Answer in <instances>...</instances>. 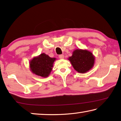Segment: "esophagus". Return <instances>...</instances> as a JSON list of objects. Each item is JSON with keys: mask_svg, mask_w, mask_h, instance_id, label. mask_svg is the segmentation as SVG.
Returning <instances> with one entry per match:
<instances>
[{"mask_svg": "<svg viewBox=\"0 0 121 121\" xmlns=\"http://www.w3.org/2000/svg\"><path fill=\"white\" fill-rule=\"evenodd\" d=\"M58 57L60 59H63L64 58V55H59V56H58Z\"/></svg>", "mask_w": 121, "mask_h": 121, "instance_id": "34e87169", "label": "esophagus"}]
</instances>
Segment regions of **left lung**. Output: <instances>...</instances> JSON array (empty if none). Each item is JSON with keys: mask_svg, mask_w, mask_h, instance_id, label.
<instances>
[{"mask_svg": "<svg viewBox=\"0 0 121 121\" xmlns=\"http://www.w3.org/2000/svg\"><path fill=\"white\" fill-rule=\"evenodd\" d=\"M73 67L79 73H84L89 71L94 66L95 58L92 52L86 50L77 49L69 57Z\"/></svg>", "mask_w": 121, "mask_h": 121, "instance_id": "1", "label": "left lung"}]
</instances>
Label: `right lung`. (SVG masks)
<instances>
[{
  "label": "right lung",
  "mask_w": 121,
  "mask_h": 121,
  "mask_svg": "<svg viewBox=\"0 0 121 121\" xmlns=\"http://www.w3.org/2000/svg\"><path fill=\"white\" fill-rule=\"evenodd\" d=\"M55 59V58H51L44 53L40 54L38 57L33 58L30 62L31 70L38 76L47 77L52 70Z\"/></svg>",
  "instance_id": "1"
}]
</instances>
